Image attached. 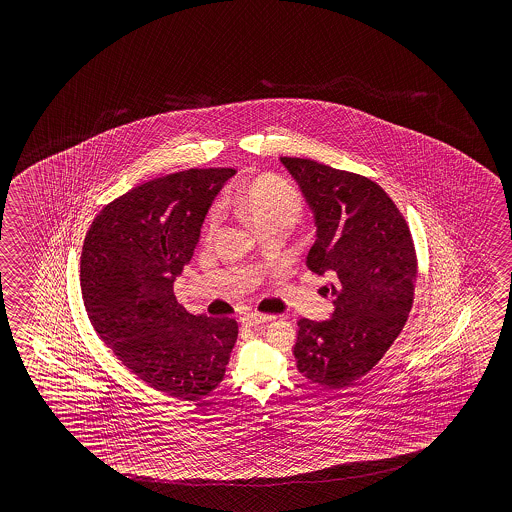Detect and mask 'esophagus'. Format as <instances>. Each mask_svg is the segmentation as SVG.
<instances>
[{"label":"esophagus","instance_id":"34e87169","mask_svg":"<svg viewBox=\"0 0 512 512\" xmlns=\"http://www.w3.org/2000/svg\"><path fill=\"white\" fill-rule=\"evenodd\" d=\"M272 320H274V315H263V313H249V315L241 316V326H261V324H267V322H272Z\"/></svg>","mask_w":512,"mask_h":512}]
</instances>
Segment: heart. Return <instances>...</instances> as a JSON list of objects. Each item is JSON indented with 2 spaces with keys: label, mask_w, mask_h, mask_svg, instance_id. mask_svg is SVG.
Returning a JSON list of instances; mask_svg holds the SVG:
<instances>
[{
  "label": "heart",
  "mask_w": 512,
  "mask_h": 512,
  "mask_svg": "<svg viewBox=\"0 0 512 512\" xmlns=\"http://www.w3.org/2000/svg\"><path fill=\"white\" fill-rule=\"evenodd\" d=\"M241 212L251 219L256 229L272 225L293 227L304 214V196L296 186L280 175H260L249 181L234 197ZM221 208H210L205 218V236H214L221 225Z\"/></svg>",
  "instance_id": "heart-1"
}]
</instances>
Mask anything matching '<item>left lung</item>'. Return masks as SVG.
<instances>
[{"label": "left lung", "instance_id": "8db88e82", "mask_svg": "<svg viewBox=\"0 0 512 512\" xmlns=\"http://www.w3.org/2000/svg\"><path fill=\"white\" fill-rule=\"evenodd\" d=\"M285 168L315 210L316 241L307 265L331 274L333 318L298 320L296 368L305 379L340 390L384 357L414 305L417 254L401 210L364 175L300 157Z\"/></svg>", "mask_w": 512, "mask_h": 512}]
</instances>
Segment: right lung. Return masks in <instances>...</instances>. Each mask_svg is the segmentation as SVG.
Instances as JSON below:
<instances>
[{"mask_svg":"<svg viewBox=\"0 0 512 512\" xmlns=\"http://www.w3.org/2000/svg\"><path fill=\"white\" fill-rule=\"evenodd\" d=\"M232 168H190L131 188L87 230L80 287L98 337L153 390L197 401L225 377L234 318L190 315L174 296Z\"/></svg>","mask_w":512,"mask_h":512,"instance_id":"add662e5","label":"right lung"}]
</instances>
